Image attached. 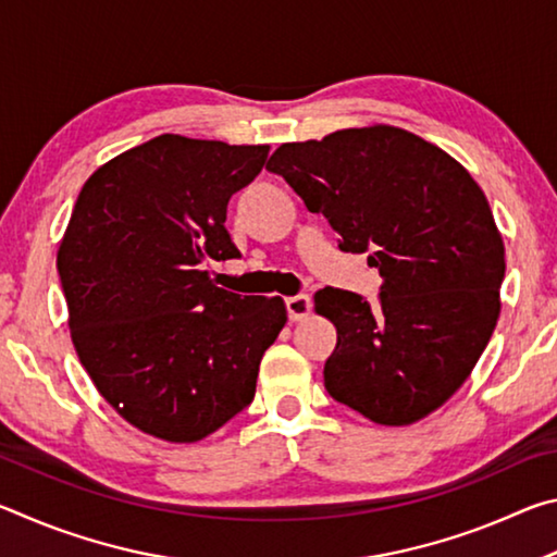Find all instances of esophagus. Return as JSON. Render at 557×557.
Segmentation results:
<instances>
[{"label": "esophagus", "mask_w": 557, "mask_h": 557, "mask_svg": "<svg viewBox=\"0 0 557 557\" xmlns=\"http://www.w3.org/2000/svg\"><path fill=\"white\" fill-rule=\"evenodd\" d=\"M285 307H287V317L292 319V322H301V319L309 317L312 299H309V295H295V297L285 299Z\"/></svg>", "instance_id": "34e87169"}]
</instances>
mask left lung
<instances>
[{"instance_id": "left-lung-1", "label": "left lung", "mask_w": 557, "mask_h": 557, "mask_svg": "<svg viewBox=\"0 0 557 557\" xmlns=\"http://www.w3.org/2000/svg\"><path fill=\"white\" fill-rule=\"evenodd\" d=\"M344 252H369L379 305L324 287L319 314L336 326L324 385L379 425H410L437 410L494 334L506 260L482 188L440 147L391 125L338 129L270 157Z\"/></svg>"}]
</instances>
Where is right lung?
<instances>
[{"mask_svg":"<svg viewBox=\"0 0 557 557\" xmlns=\"http://www.w3.org/2000/svg\"><path fill=\"white\" fill-rule=\"evenodd\" d=\"M268 152L159 135L81 188L55 260L73 346L102 398L147 435L199 442L248 408L287 322L280 297H240L203 270L240 258L225 211Z\"/></svg>","mask_w":557,"mask_h":557,"instance_id":"right-lung-1","label":"right lung"}]
</instances>
